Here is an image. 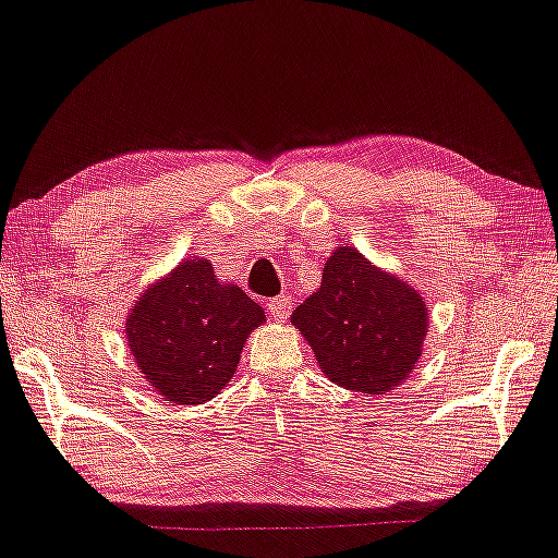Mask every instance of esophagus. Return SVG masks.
<instances>
[{
  "label": "esophagus",
  "mask_w": 558,
  "mask_h": 558,
  "mask_svg": "<svg viewBox=\"0 0 558 558\" xmlns=\"http://www.w3.org/2000/svg\"><path fill=\"white\" fill-rule=\"evenodd\" d=\"M267 311L277 323H283L291 313V299L289 296H277L267 303Z\"/></svg>",
  "instance_id": "34e87169"
}]
</instances>
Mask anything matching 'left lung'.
Instances as JSON below:
<instances>
[{"mask_svg":"<svg viewBox=\"0 0 558 558\" xmlns=\"http://www.w3.org/2000/svg\"><path fill=\"white\" fill-rule=\"evenodd\" d=\"M291 325L332 384L381 396L423 356L429 313L408 281L342 245L325 262L320 289L291 313Z\"/></svg>","mask_w":558,"mask_h":558,"instance_id":"obj_1","label":"left lung"}]
</instances>
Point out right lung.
Wrapping results in <instances>:
<instances>
[{
	"label": "right lung",
	"mask_w": 558,
	"mask_h": 558,
	"mask_svg": "<svg viewBox=\"0 0 558 558\" xmlns=\"http://www.w3.org/2000/svg\"><path fill=\"white\" fill-rule=\"evenodd\" d=\"M265 311L211 262L182 259L153 281L125 315V340L153 391L177 405H202L228 386Z\"/></svg>",
	"instance_id": "right-lung-1"
}]
</instances>
